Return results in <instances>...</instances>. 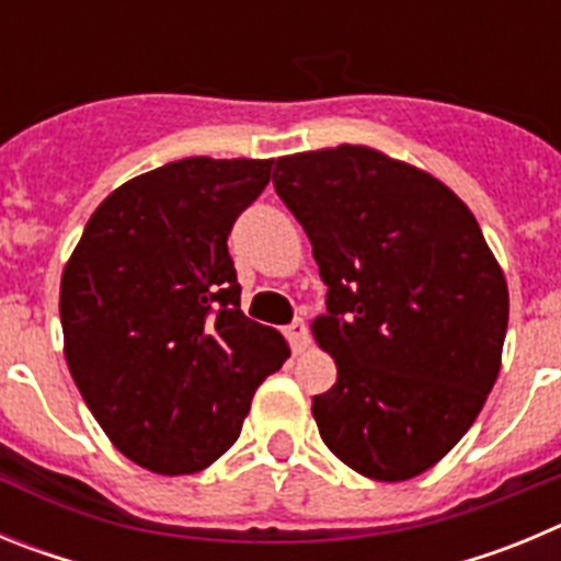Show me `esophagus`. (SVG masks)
Instances as JSON below:
<instances>
[{"label":"esophagus","mask_w":561,"mask_h":561,"mask_svg":"<svg viewBox=\"0 0 561 561\" xmlns=\"http://www.w3.org/2000/svg\"><path fill=\"white\" fill-rule=\"evenodd\" d=\"M286 340H289V345L295 354H300V351L309 345V329H306L304 320H295L291 325H286Z\"/></svg>","instance_id":"obj_1"}]
</instances>
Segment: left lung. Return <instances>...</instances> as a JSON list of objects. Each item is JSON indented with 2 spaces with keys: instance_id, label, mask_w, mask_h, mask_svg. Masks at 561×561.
<instances>
[{
  "instance_id": "left-lung-1",
  "label": "left lung",
  "mask_w": 561,
  "mask_h": 561,
  "mask_svg": "<svg viewBox=\"0 0 561 561\" xmlns=\"http://www.w3.org/2000/svg\"><path fill=\"white\" fill-rule=\"evenodd\" d=\"M277 196L311 241L336 362L311 399L354 472L410 480L463 438L500 374L508 289L472 210L430 173L365 146L280 157Z\"/></svg>"
}]
</instances>
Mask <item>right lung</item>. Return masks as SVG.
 <instances>
[{
	"instance_id": "1",
	"label": "right lung",
	"mask_w": 561,
	"mask_h": 561,
	"mask_svg": "<svg viewBox=\"0 0 561 561\" xmlns=\"http://www.w3.org/2000/svg\"><path fill=\"white\" fill-rule=\"evenodd\" d=\"M272 160L187 157L108 193L61 277L64 356L128 460L199 472L236 444L257 385L289 356L241 311L232 225Z\"/></svg>"
}]
</instances>
